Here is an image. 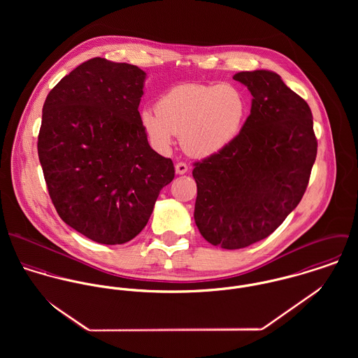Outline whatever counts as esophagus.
<instances>
[{"mask_svg": "<svg viewBox=\"0 0 358 358\" xmlns=\"http://www.w3.org/2000/svg\"><path fill=\"white\" fill-rule=\"evenodd\" d=\"M175 171H176L178 175H183V173H186L189 171V166H187L186 162H178L175 165Z\"/></svg>", "mask_w": 358, "mask_h": 358, "instance_id": "34e87169", "label": "esophagus"}]
</instances>
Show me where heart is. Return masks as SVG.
<instances>
[{
	"instance_id": "heart-1",
	"label": "heart",
	"mask_w": 358,
	"mask_h": 358,
	"mask_svg": "<svg viewBox=\"0 0 358 358\" xmlns=\"http://www.w3.org/2000/svg\"><path fill=\"white\" fill-rule=\"evenodd\" d=\"M248 104L234 85L179 84L162 94L153 108L141 111V125L154 146L168 150L176 135L183 149L208 157L227 148L240 134Z\"/></svg>"
}]
</instances>
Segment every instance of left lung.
<instances>
[{
	"instance_id": "8db88e82",
	"label": "left lung",
	"mask_w": 358,
	"mask_h": 358,
	"mask_svg": "<svg viewBox=\"0 0 358 358\" xmlns=\"http://www.w3.org/2000/svg\"><path fill=\"white\" fill-rule=\"evenodd\" d=\"M251 114L219 153L194 162V220L205 240L224 250L268 237L301 203L317 155L308 104L277 73L241 71Z\"/></svg>"
}]
</instances>
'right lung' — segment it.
<instances>
[{"mask_svg":"<svg viewBox=\"0 0 358 358\" xmlns=\"http://www.w3.org/2000/svg\"><path fill=\"white\" fill-rule=\"evenodd\" d=\"M146 73L94 57L48 94L38 158L62 220L106 245L135 238L161 189L175 178L171 158L155 153L141 125Z\"/></svg>","mask_w":358,"mask_h":358,"instance_id":"1","label":"right lung"}]
</instances>
